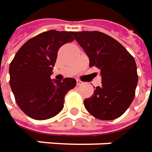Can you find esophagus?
Returning <instances> with one entry per match:
<instances>
[{"label": "esophagus", "instance_id": "esophagus-1", "mask_svg": "<svg viewBox=\"0 0 152 152\" xmlns=\"http://www.w3.org/2000/svg\"><path fill=\"white\" fill-rule=\"evenodd\" d=\"M76 81H77V85H81L82 83H83V82L81 81V80H79V79H77V80H76Z\"/></svg>", "mask_w": 152, "mask_h": 152}]
</instances>
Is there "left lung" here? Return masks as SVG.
Wrapping results in <instances>:
<instances>
[{
	"instance_id": "1",
	"label": "left lung",
	"mask_w": 152,
	"mask_h": 152,
	"mask_svg": "<svg viewBox=\"0 0 152 152\" xmlns=\"http://www.w3.org/2000/svg\"><path fill=\"white\" fill-rule=\"evenodd\" d=\"M89 58V66L101 70L102 86L85 99L88 112L102 120L121 116L133 102L138 76L135 60L119 42L97 31L73 32Z\"/></svg>"
}]
</instances>
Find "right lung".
Returning a JSON list of instances; mask_svg holds the SVG:
<instances>
[{
  "mask_svg": "<svg viewBox=\"0 0 152 152\" xmlns=\"http://www.w3.org/2000/svg\"><path fill=\"white\" fill-rule=\"evenodd\" d=\"M71 32L49 30L20 47L10 64V85L16 103L27 115L44 120L58 115L76 80L50 79L60 47L74 40Z\"/></svg>",
  "mask_w": 152,
  "mask_h": 152,
  "instance_id": "1",
  "label": "right lung"
}]
</instances>
